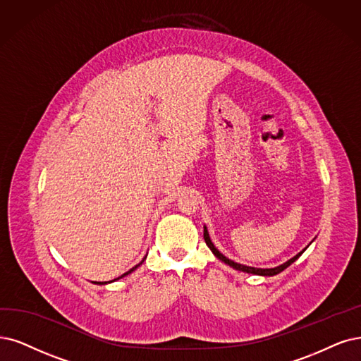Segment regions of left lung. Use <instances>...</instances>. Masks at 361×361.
<instances>
[{
  "instance_id": "1",
  "label": "left lung",
  "mask_w": 361,
  "mask_h": 361,
  "mask_svg": "<svg viewBox=\"0 0 361 361\" xmlns=\"http://www.w3.org/2000/svg\"><path fill=\"white\" fill-rule=\"evenodd\" d=\"M204 239H205V243H207V245L209 247V250L214 252V256L217 257V259H220L221 262H224L226 264H229L231 268H233V269H236V271H241V272H247V274H252V275H262V276H274V275H276V274H279V272H283L284 269H287L288 266L293 263V262H296L300 256H302V252L308 248L306 247L305 250H302L300 252H298V255L295 256V257H291L290 260H287L286 263H283V264H279V266H276V268H271V269H262V268H251V266H245V264H241V263H236V262H233V260H231V259H228L226 256H223L221 252L214 247V244L211 243V238H209V235H208V231H207V228L204 226Z\"/></svg>"
}]
</instances>
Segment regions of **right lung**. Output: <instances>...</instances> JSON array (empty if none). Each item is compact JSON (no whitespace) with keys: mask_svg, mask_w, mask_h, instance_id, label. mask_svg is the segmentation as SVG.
<instances>
[{"mask_svg":"<svg viewBox=\"0 0 361 361\" xmlns=\"http://www.w3.org/2000/svg\"><path fill=\"white\" fill-rule=\"evenodd\" d=\"M142 262H144V260H142ZM142 262H141V263H138V264H137V266H133V268H132V269H129V271H128V272H125V274H123V275H120V276H118V278H116V279H120V278H123V276H126V275H129V274H130V272H133V271H135V269H137V268H138V266H140V264H142ZM116 279H113V281H116ZM106 283H110V281H104V283H95V284H106Z\"/></svg>","mask_w":361,"mask_h":361,"instance_id":"obj_1","label":"right lung"}]
</instances>
